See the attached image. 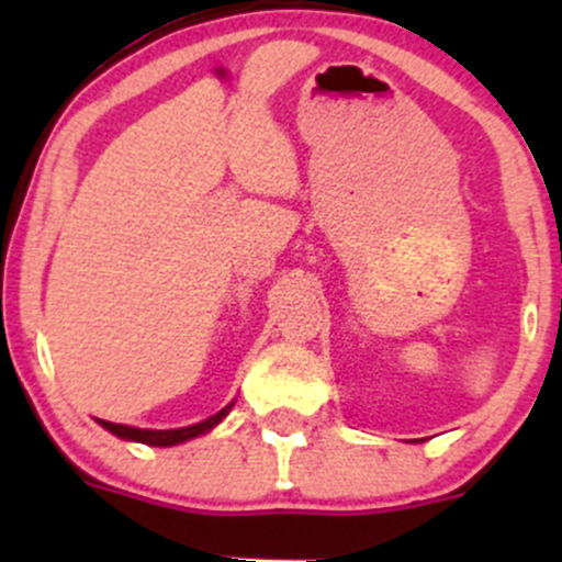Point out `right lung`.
Returning a JSON list of instances; mask_svg holds the SVG:
<instances>
[{
  "label": "right lung",
  "mask_w": 562,
  "mask_h": 562,
  "mask_svg": "<svg viewBox=\"0 0 562 562\" xmlns=\"http://www.w3.org/2000/svg\"><path fill=\"white\" fill-rule=\"evenodd\" d=\"M234 402H228V405H225L220 413H214V416L203 418V422H198V424H190V427H179V429H140V427H127V424L103 422V418H98V424L103 429H108L111 435H116V438H122V440H133V443L160 446V449H168V446L187 443V440L201 438V435L212 432V429L217 427V424L223 422L225 416H228L231 407H234Z\"/></svg>",
  "instance_id": "1"
}]
</instances>
